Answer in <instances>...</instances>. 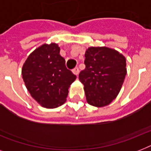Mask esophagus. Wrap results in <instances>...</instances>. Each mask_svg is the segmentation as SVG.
Wrapping results in <instances>:
<instances>
[{
  "label": "esophagus",
  "instance_id": "34e87169",
  "mask_svg": "<svg viewBox=\"0 0 151 151\" xmlns=\"http://www.w3.org/2000/svg\"><path fill=\"white\" fill-rule=\"evenodd\" d=\"M72 72H73L75 75H78V73H79V69H78V67H75V68L72 70Z\"/></svg>",
  "mask_w": 151,
  "mask_h": 151
}]
</instances>
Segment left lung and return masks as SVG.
I'll list each match as a JSON object with an SVG mask.
<instances>
[{"label":"left lung","instance_id":"obj_1","mask_svg":"<svg viewBox=\"0 0 151 151\" xmlns=\"http://www.w3.org/2000/svg\"><path fill=\"white\" fill-rule=\"evenodd\" d=\"M85 69L79 73L86 100L96 107L109 105L117 96L127 73L126 59L108 47H89L85 52Z\"/></svg>","mask_w":151,"mask_h":151}]
</instances>
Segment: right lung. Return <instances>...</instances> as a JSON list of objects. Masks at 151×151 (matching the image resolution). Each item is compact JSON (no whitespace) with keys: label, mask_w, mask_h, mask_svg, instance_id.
I'll return each instance as SVG.
<instances>
[{"label":"right lung","mask_w":151,"mask_h":151,"mask_svg":"<svg viewBox=\"0 0 151 151\" xmlns=\"http://www.w3.org/2000/svg\"><path fill=\"white\" fill-rule=\"evenodd\" d=\"M59 52L57 44H44L29 55L22 68V79L30 96L48 109L66 102L69 88L77 78L66 68Z\"/></svg>","instance_id":"obj_1"}]
</instances>
